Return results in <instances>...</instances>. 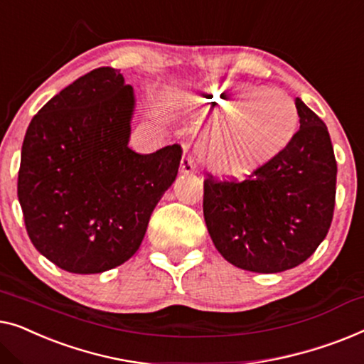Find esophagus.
Masks as SVG:
<instances>
[{"instance_id": "esophagus-1", "label": "esophagus", "mask_w": 364, "mask_h": 364, "mask_svg": "<svg viewBox=\"0 0 364 364\" xmlns=\"http://www.w3.org/2000/svg\"><path fill=\"white\" fill-rule=\"evenodd\" d=\"M196 171V165H194V160L191 156H184L180 165V173L181 175H191V173Z\"/></svg>"}]
</instances>
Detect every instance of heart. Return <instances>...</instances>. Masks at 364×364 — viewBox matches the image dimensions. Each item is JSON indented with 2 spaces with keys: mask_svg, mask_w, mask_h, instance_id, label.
I'll return each instance as SVG.
<instances>
[{
  "mask_svg": "<svg viewBox=\"0 0 364 364\" xmlns=\"http://www.w3.org/2000/svg\"><path fill=\"white\" fill-rule=\"evenodd\" d=\"M216 124L208 161L226 176H244L285 150L299 130V110L282 90L211 85L191 97Z\"/></svg>",
  "mask_w": 364,
  "mask_h": 364,
  "instance_id": "heart-1",
  "label": "heart"
}]
</instances>
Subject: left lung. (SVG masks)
<instances>
[{
	"label": "left lung",
	"instance_id": "1",
	"mask_svg": "<svg viewBox=\"0 0 364 364\" xmlns=\"http://www.w3.org/2000/svg\"><path fill=\"white\" fill-rule=\"evenodd\" d=\"M300 130L244 181L204 180L203 213L214 245L244 270L275 274L305 262L328 234L336 160L323 120L295 99Z\"/></svg>",
	"mask_w": 364,
	"mask_h": 364
}]
</instances>
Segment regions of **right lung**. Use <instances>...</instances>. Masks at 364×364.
I'll use <instances>...</instances> for the list:
<instances>
[{
    "instance_id": "add662e5",
    "label": "right lung",
    "mask_w": 364,
    "mask_h": 364,
    "mask_svg": "<svg viewBox=\"0 0 364 364\" xmlns=\"http://www.w3.org/2000/svg\"><path fill=\"white\" fill-rule=\"evenodd\" d=\"M135 95L120 70L99 68L33 117L18 198L34 247L63 270L100 274L127 262L171 186L181 146L129 148Z\"/></svg>"
}]
</instances>
